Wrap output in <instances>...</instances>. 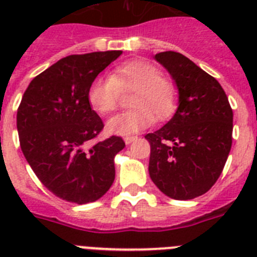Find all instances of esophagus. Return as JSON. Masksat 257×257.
<instances>
[{
    "label": "esophagus",
    "instance_id": "1",
    "mask_svg": "<svg viewBox=\"0 0 257 257\" xmlns=\"http://www.w3.org/2000/svg\"><path fill=\"white\" fill-rule=\"evenodd\" d=\"M136 139H138V136H126V138H124V143L128 145V144H131L133 142H135Z\"/></svg>",
    "mask_w": 257,
    "mask_h": 257
}]
</instances>
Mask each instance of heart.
Segmentation results:
<instances>
[{"label": "heart", "mask_w": 257, "mask_h": 257, "mask_svg": "<svg viewBox=\"0 0 257 257\" xmlns=\"http://www.w3.org/2000/svg\"><path fill=\"white\" fill-rule=\"evenodd\" d=\"M134 90L130 97L133 109L114 115L106 130L127 136L139 133L153 121L169 118L176 109L178 88L171 79L162 76L157 65L144 59L126 61L113 69L112 76H97L87 90V100L95 112L105 115L117 106L119 92Z\"/></svg>", "instance_id": "obj_1"}]
</instances>
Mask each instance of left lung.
Returning <instances> with one entry per match:
<instances>
[{"label": "left lung", "mask_w": 257, "mask_h": 257, "mask_svg": "<svg viewBox=\"0 0 257 257\" xmlns=\"http://www.w3.org/2000/svg\"><path fill=\"white\" fill-rule=\"evenodd\" d=\"M179 92L174 117L145 135L151 144L149 175L172 199L188 201L216 183L231 148L233 110L216 79L180 52L154 56Z\"/></svg>", "instance_id": "left-lung-1"}]
</instances>
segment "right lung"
<instances>
[{
  "mask_svg": "<svg viewBox=\"0 0 257 257\" xmlns=\"http://www.w3.org/2000/svg\"><path fill=\"white\" fill-rule=\"evenodd\" d=\"M122 51L69 55L32 79L18 108L20 148L45 187L77 205L95 202L114 181L119 136L92 144L103 130L87 100L92 79Z\"/></svg>",
  "mask_w": 257,
  "mask_h": 257,
  "instance_id": "obj_1",
  "label": "right lung"
}]
</instances>
